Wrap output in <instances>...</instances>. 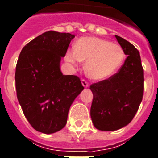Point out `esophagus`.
Listing matches in <instances>:
<instances>
[{
	"instance_id": "obj_1",
	"label": "esophagus",
	"mask_w": 158,
	"mask_h": 158,
	"mask_svg": "<svg viewBox=\"0 0 158 158\" xmlns=\"http://www.w3.org/2000/svg\"><path fill=\"white\" fill-rule=\"evenodd\" d=\"M81 82H82V85L84 87H88L89 86V83L87 80H85V79H82V81H81Z\"/></svg>"
}]
</instances>
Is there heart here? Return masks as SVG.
I'll return each instance as SVG.
<instances>
[{"mask_svg": "<svg viewBox=\"0 0 158 158\" xmlns=\"http://www.w3.org/2000/svg\"><path fill=\"white\" fill-rule=\"evenodd\" d=\"M125 59L121 45L98 37H82L76 41L74 48L69 49L65 60L77 65L86 61V75L93 79H104L117 71Z\"/></svg>", "mask_w": 158, "mask_h": 158, "instance_id": "1", "label": "heart"}]
</instances>
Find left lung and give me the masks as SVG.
<instances>
[{
  "label": "left lung",
  "mask_w": 158,
  "mask_h": 158,
  "mask_svg": "<svg viewBox=\"0 0 158 158\" xmlns=\"http://www.w3.org/2000/svg\"><path fill=\"white\" fill-rule=\"evenodd\" d=\"M115 37L128 57L117 73L90 85L91 119L100 131H116L128 125L138 110L144 92V70L139 51L128 41Z\"/></svg>",
  "instance_id": "8db88e82"
}]
</instances>
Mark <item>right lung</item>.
<instances>
[{"mask_svg":"<svg viewBox=\"0 0 158 158\" xmlns=\"http://www.w3.org/2000/svg\"><path fill=\"white\" fill-rule=\"evenodd\" d=\"M74 35L48 31L21 51L15 80L17 100L36 131L57 132L65 127L72 103L84 89L76 75H63L60 61Z\"/></svg>","mask_w":158,"mask_h":158,"instance_id":"obj_1","label":"right lung"}]
</instances>
